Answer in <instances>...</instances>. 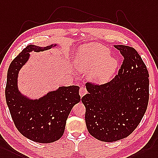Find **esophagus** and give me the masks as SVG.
Here are the masks:
<instances>
[{"label":"esophagus","instance_id":"34e87169","mask_svg":"<svg viewBox=\"0 0 158 158\" xmlns=\"http://www.w3.org/2000/svg\"><path fill=\"white\" fill-rule=\"evenodd\" d=\"M87 93V90H86V88L85 87H84V86H82L81 88H80V91H79V94H80V96L81 97H82L83 96H84Z\"/></svg>","mask_w":158,"mask_h":158}]
</instances>
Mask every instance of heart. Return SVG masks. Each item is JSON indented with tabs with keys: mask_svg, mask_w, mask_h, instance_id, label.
Returning <instances> with one entry per match:
<instances>
[{
	"mask_svg": "<svg viewBox=\"0 0 158 158\" xmlns=\"http://www.w3.org/2000/svg\"><path fill=\"white\" fill-rule=\"evenodd\" d=\"M108 49L98 44H89L78 49L75 64L82 72H89L90 78L98 83L106 82L117 66L114 58L109 56Z\"/></svg>",
	"mask_w": 158,
	"mask_h": 158,
	"instance_id": "b5f03b06",
	"label": "heart"
}]
</instances>
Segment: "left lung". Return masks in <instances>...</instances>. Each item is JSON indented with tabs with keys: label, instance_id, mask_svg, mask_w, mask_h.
Instances as JSON below:
<instances>
[{
	"label": "left lung",
	"instance_id": "obj_1",
	"mask_svg": "<svg viewBox=\"0 0 158 158\" xmlns=\"http://www.w3.org/2000/svg\"><path fill=\"white\" fill-rule=\"evenodd\" d=\"M124 57L118 74L101 85L86 84L82 98L88 132L98 140L113 142L129 136L139 124L149 101V74L133 48L114 45Z\"/></svg>",
	"mask_w": 158,
	"mask_h": 158
}]
</instances>
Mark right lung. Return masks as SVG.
<instances>
[{"mask_svg": "<svg viewBox=\"0 0 158 158\" xmlns=\"http://www.w3.org/2000/svg\"><path fill=\"white\" fill-rule=\"evenodd\" d=\"M56 46L27 45L12 61L7 72L5 97L14 123L23 135L37 143H48L60 139L72 109L80 101L78 86H60L38 99L29 98L19 90V72L29 60V53Z\"/></svg>", "mask_w": 158, "mask_h": 158, "instance_id": "obj_1", "label": "right lung"}]
</instances>
